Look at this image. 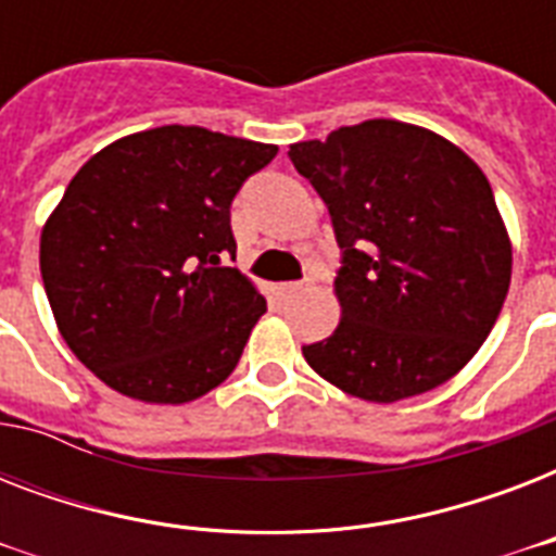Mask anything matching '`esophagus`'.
<instances>
[{
    "instance_id": "obj_1",
    "label": "esophagus",
    "mask_w": 556,
    "mask_h": 556,
    "mask_svg": "<svg viewBox=\"0 0 556 556\" xmlns=\"http://www.w3.org/2000/svg\"><path fill=\"white\" fill-rule=\"evenodd\" d=\"M303 291H308V279H305V282H282V286H279V294L282 296L303 294Z\"/></svg>"
}]
</instances>
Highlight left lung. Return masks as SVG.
<instances>
[{
	"label": "left lung",
	"mask_w": 556,
	"mask_h": 556,
	"mask_svg": "<svg viewBox=\"0 0 556 556\" xmlns=\"http://www.w3.org/2000/svg\"><path fill=\"white\" fill-rule=\"evenodd\" d=\"M329 207L340 323L303 346L320 378L371 404L450 380L479 352L510 286L493 190L456 143L389 117L288 150Z\"/></svg>",
	"instance_id": "left-lung-1"
}]
</instances>
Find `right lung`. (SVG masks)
Returning a JSON list of instances; mask_svg holds the SVG:
<instances>
[{
    "mask_svg": "<svg viewBox=\"0 0 556 556\" xmlns=\"http://www.w3.org/2000/svg\"><path fill=\"white\" fill-rule=\"evenodd\" d=\"M274 143L201 126L126 135L91 155L39 236L56 329L109 389L187 404L236 369L265 296L239 268L230 201Z\"/></svg>",
    "mask_w": 556,
    "mask_h": 556,
    "instance_id": "right-lung-1",
    "label": "right lung"
}]
</instances>
